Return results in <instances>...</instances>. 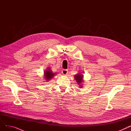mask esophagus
Returning <instances> with one entry per match:
<instances>
[{"label": "esophagus", "mask_w": 131, "mask_h": 131, "mask_svg": "<svg viewBox=\"0 0 131 131\" xmlns=\"http://www.w3.org/2000/svg\"><path fill=\"white\" fill-rule=\"evenodd\" d=\"M62 73H63V75H66L68 73V71L67 70H63V71H62Z\"/></svg>", "instance_id": "esophagus-1"}]
</instances>
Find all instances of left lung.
<instances>
[{
	"label": "left lung",
	"mask_w": 131,
	"mask_h": 131,
	"mask_svg": "<svg viewBox=\"0 0 131 131\" xmlns=\"http://www.w3.org/2000/svg\"><path fill=\"white\" fill-rule=\"evenodd\" d=\"M83 75H82L81 74L79 73L77 74V75H75V77H74V79L76 80L77 82L78 83V84L80 85V88H82V83H83Z\"/></svg>",
	"instance_id": "left-lung-1"
}]
</instances>
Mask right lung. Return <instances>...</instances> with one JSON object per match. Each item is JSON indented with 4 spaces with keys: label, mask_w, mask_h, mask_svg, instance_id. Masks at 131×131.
I'll list each match as a JSON object with an SVG mask.
<instances>
[{
    "label": "right lung",
    "mask_w": 131,
    "mask_h": 131,
    "mask_svg": "<svg viewBox=\"0 0 131 131\" xmlns=\"http://www.w3.org/2000/svg\"><path fill=\"white\" fill-rule=\"evenodd\" d=\"M55 74L56 73L52 72V71L50 70V68L48 67L47 70H46L44 72V77L46 81L51 80L54 77Z\"/></svg>",
    "instance_id": "right-lung-1"
}]
</instances>
